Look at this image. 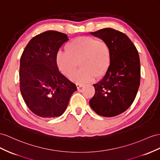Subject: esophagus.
I'll return each mask as SVG.
<instances>
[{"label": "esophagus", "mask_w": 160, "mask_h": 160, "mask_svg": "<svg viewBox=\"0 0 160 160\" xmlns=\"http://www.w3.org/2000/svg\"><path fill=\"white\" fill-rule=\"evenodd\" d=\"M83 87V84H76V88L78 89L81 88V87Z\"/></svg>", "instance_id": "1"}]
</instances>
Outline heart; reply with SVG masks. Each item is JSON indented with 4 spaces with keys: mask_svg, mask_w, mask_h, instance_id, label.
Segmentation results:
<instances>
[{
    "mask_svg": "<svg viewBox=\"0 0 160 160\" xmlns=\"http://www.w3.org/2000/svg\"><path fill=\"white\" fill-rule=\"evenodd\" d=\"M66 52L57 53L55 62L59 71L69 76L75 71L78 63L81 68L73 73L70 80L84 84L100 78L107 72L111 62L109 44L102 39L92 36H81L70 41L65 47Z\"/></svg>",
    "mask_w": 160,
    "mask_h": 160,
    "instance_id": "b5f03b06",
    "label": "heart"
}]
</instances>
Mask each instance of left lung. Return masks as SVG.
<instances>
[{"mask_svg": "<svg viewBox=\"0 0 160 160\" xmlns=\"http://www.w3.org/2000/svg\"><path fill=\"white\" fill-rule=\"evenodd\" d=\"M90 34L108 42L111 62L103 78L93 84L95 93L89 104L98 115L116 116L128 109L136 97L141 77L138 53L128 36L113 28Z\"/></svg>", "mask_w": 160, "mask_h": 160, "instance_id": "1", "label": "left lung"}]
</instances>
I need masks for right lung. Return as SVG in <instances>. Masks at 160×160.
<instances>
[{"label":"right lung","instance_id":"add662e5","mask_svg":"<svg viewBox=\"0 0 160 160\" xmlns=\"http://www.w3.org/2000/svg\"><path fill=\"white\" fill-rule=\"evenodd\" d=\"M65 34L47 31L32 38L20 59V91L26 104L36 116L55 118L62 115L77 88L59 72L55 58L68 41Z\"/></svg>","mask_w":160,"mask_h":160}]
</instances>
